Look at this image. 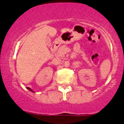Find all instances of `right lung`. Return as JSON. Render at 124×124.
<instances>
[{
	"label": "right lung",
	"instance_id": "obj_1",
	"mask_svg": "<svg viewBox=\"0 0 124 124\" xmlns=\"http://www.w3.org/2000/svg\"><path fill=\"white\" fill-rule=\"evenodd\" d=\"M27 89L28 90H30V91H31V92H33V93H34V91H32V90H31V89H30V87H27Z\"/></svg>",
	"mask_w": 124,
	"mask_h": 124
}]
</instances>
